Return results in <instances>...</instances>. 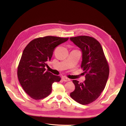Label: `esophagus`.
Instances as JSON below:
<instances>
[{"label":"esophagus","instance_id":"obj_1","mask_svg":"<svg viewBox=\"0 0 126 126\" xmlns=\"http://www.w3.org/2000/svg\"><path fill=\"white\" fill-rule=\"evenodd\" d=\"M62 80L64 82H68V81H70V79L67 78V77H62Z\"/></svg>","mask_w":126,"mask_h":126}]
</instances>
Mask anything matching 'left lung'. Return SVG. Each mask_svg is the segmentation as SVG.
I'll return each mask as SVG.
<instances>
[{
  "mask_svg": "<svg viewBox=\"0 0 126 126\" xmlns=\"http://www.w3.org/2000/svg\"><path fill=\"white\" fill-rule=\"evenodd\" d=\"M70 39L81 49V68L86 73L83 83L73 80L75 89L70 95L77 102L88 104L95 101L105 88L109 76V65L100 43L94 38L81 36L70 37Z\"/></svg>",
  "mask_w": 126,
  "mask_h": 126,
  "instance_id": "1",
  "label": "left lung"
}]
</instances>
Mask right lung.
I'll return each mask as SVG.
<instances>
[{
    "mask_svg": "<svg viewBox=\"0 0 126 126\" xmlns=\"http://www.w3.org/2000/svg\"><path fill=\"white\" fill-rule=\"evenodd\" d=\"M69 38L55 36L39 37L31 41L24 50L17 70L18 78L26 93L34 100L47 97L53 82L61 77L45 71L47 62L50 61L55 48Z\"/></svg>",
    "mask_w": 126,
    "mask_h": 126,
    "instance_id": "obj_1",
    "label": "right lung"
}]
</instances>
